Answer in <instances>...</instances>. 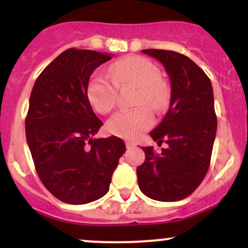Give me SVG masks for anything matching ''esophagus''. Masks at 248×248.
I'll use <instances>...</instances> for the list:
<instances>
[{"label": "esophagus", "mask_w": 248, "mask_h": 248, "mask_svg": "<svg viewBox=\"0 0 248 248\" xmlns=\"http://www.w3.org/2000/svg\"><path fill=\"white\" fill-rule=\"evenodd\" d=\"M134 142L133 141H131V140H126V146H127V149H131V147H133L134 146Z\"/></svg>", "instance_id": "obj_1"}]
</instances>
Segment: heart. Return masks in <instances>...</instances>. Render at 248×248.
I'll list each match as a JSON object with an SVG mask.
<instances>
[{
    "mask_svg": "<svg viewBox=\"0 0 248 248\" xmlns=\"http://www.w3.org/2000/svg\"><path fill=\"white\" fill-rule=\"evenodd\" d=\"M111 79L106 74L96 73L87 85L90 103L101 114H108L117 102V87L138 86L136 103L146 104L152 110H161L168 103L169 90L161 80V69L150 60L141 56H126L109 67ZM152 115L149 109L121 110L109 119L107 128L110 133L122 138H136L151 127Z\"/></svg>",
    "mask_w": 248,
    "mask_h": 248,
    "instance_id": "b5f03b06",
    "label": "heart"
}]
</instances>
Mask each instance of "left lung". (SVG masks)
<instances>
[{
    "mask_svg": "<svg viewBox=\"0 0 248 248\" xmlns=\"http://www.w3.org/2000/svg\"><path fill=\"white\" fill-rule=\"evenodd\" d=\"M158 60L170 79V103L161 124L150 132L156 152L141 147L145 162L137 168L139 188L149 198L176 202L196 191L206 175L217 129L214 91L210 79L189 57L170 50L146 49Z\"/></svg>",
    "mask_w": 248,
    "mask_h": 248,
    "instance_id": "8db88e82",
    "label": "left lung"
}]
</instances>
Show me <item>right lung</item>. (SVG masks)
Segmentation results:
<instances>
[{
	"mask_svg": "<svg viewBox=\"0 0 248 248\" xmlns=\"http://www.w3.org/2000/svg\"><path fill=\"white\" fill-rule=\"evenodd\" d=\"M114 55L71 47L37 78L25 121L36 171L46 188L67 204L106 196L126 151L124 140L93 138L103 122L87 97L92 72Z\"/></svg>",
	"mask_w": 248,
	"mask_h": 248,
	"instance_id": "add662e5",
	"label": "right lung"
}]
</instances>
